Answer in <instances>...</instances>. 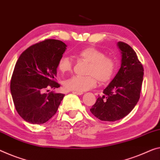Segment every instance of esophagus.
<instances>
[{"instance_id":"obj_1","label":"esophagus","mask_w":160,"mask_h":160,"mask_svg":"<svg viewBox=\"0 0 160 160\" xmlns=\"http://www.w3.org/2000/svg\"><path fill=\"white\" fill-rule=\"evenodd\" d=\"M72 93H73V94H77V95L83 94V92H74V91H73V92H72Z\"/></svg>"}]
</instances>
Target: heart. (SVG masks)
I'll use <instances>...</instances> for the list:
<instances>
[{"label":"heart","instance_id":"heart-1","mask_svg":"<svg viewBox=\"0 0 160 160\" xmlns=\"http://www.w3.org/2000/svg\"><path fill=\"white\" fill-rule=\"evenodd\" d=\"M76 56L80 59L88 62L86 77L73 76L66 79L63 87L67 90L84 92L97 86V79L101 83L109 82L114 77L117 69V61L110 56H106L99 49L92 46L83 48ZM61 73L69 72L73 67L72 58L63 56L57 63Z\"/></svg>","mask_w":160,"mask_h":160}]
</instances>
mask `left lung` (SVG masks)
Instances as JSON below:
<instances>
[{"label":"left lung","mask_w":160,"mask_h":160,"mask_svg":"<svg viewBox=\"0 0 160 160\" xmlns=\"http://www.w3.org/2000/svg\"><path fill=\"white\" fill-rule=\"evenodd\" d=\"M122 64L119 72L90 109L102 121L114 122L126 117L134 109L140 97L144 68L131 46L119 41Z\"/></svg>","instance_id":"1"}]
</instances>
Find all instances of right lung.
<instances>
[{"label": "right lung", "instance_id": "1", "mask_svg": "<svg viewBox=\"0 0 160 160\" xmlns=\"http://www.w3.org/2000/svg\"><path fill=\"white\" fill-rule=\"evenodd\" d=\"M66 45L59 40L46 39L26 48L15 65L11 92L17 112L31 124H41L52 117L64 94L48 92L58 88L56 68Z\"/></svg>", "mask_w": 160, "mask_h": 160}]
</instances>
